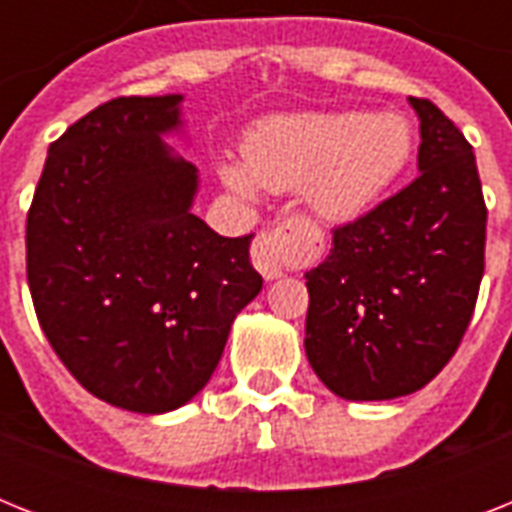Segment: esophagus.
<instances>
[{"label":"esophagus","mask_w":512,"mask_h":512,"mask_svg":"<svg viewBox=\"0 0 512 512\" xmlns=\"http://www.w3.org/2000/svg\"><path fill=\"white\" fill-rule=\"evenodd\" d=\"M252 257H255L257 271L263 273V279L273 281L279 279V276H284V260H281L279 252V231L260 233L255 241V252H252Z\"/></svg>","instance_id":"esophagus-1"}]
</instances>
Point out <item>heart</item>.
I'll list each match as a JSON object with an SVG mask.
<instances>
[{"label":"heart","instance_id":"heart-1","mask_svg":"<svg viewBox=\"0 0 512 512\" xmlns=\"http://www.w3.org/2000/svg\"><path fill=\"white\" fill-rule=\"evenodd\" d=\"M414 154V132L398 114L273 116L244 143V162L223 159L220 177L233 191H305L321 223L366 217L401 180Z\"/></svg>","mask_w":512,"mask_h":512}]
</instances>
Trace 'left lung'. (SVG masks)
<instances>
[{
    "mask_svg": "<svg viewBox=\"0 0 512 512\" xmlns=\"http://www.w3.org/2000/svg\"><path fill=\"white\" fill-rule=\"evenodd\" d=\"M420 119V177L332 236L305 273V356L345 401L425 388L470 324L484 276L486 204L476 154L430 100Z\"/></svg>",
    "mask_w": 512,
    "mask_h": 512,
    "instance_id": "1",
    "label": "left lung"
}]
</instances>
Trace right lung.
<instances>
[{"label": "right lung", "mask_w": 512, "mask_h": 512, "mask_svg": "<svg viewBox=\"0 0 512 512\" xmlns=\"http://www.w3.org/2000/svg\"><path fill=\"white\" fill-rule=\"evenodd\" d=\"M183 95L114 98L47 151L26 220V273L52 350L92 396L138 414L188 404L263 289L252 233L191 212L199 170L164 138Z\"/></svg>", "instance_id": "right-lung-1"}]
</instances>
